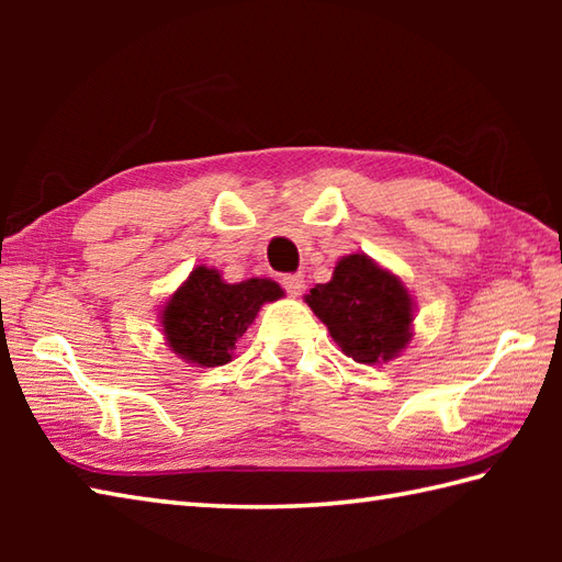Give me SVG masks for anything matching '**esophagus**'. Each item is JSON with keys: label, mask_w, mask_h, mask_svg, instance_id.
<instances>
[{"label": "esophagus", "mask_w": 562, "mask_h": 562, "mask_svg": "<svg viewBox=\"0 0 562 562\" xmlns=\"http://www.w3.org/2000/svg\"><path fill=\"white\" fill-rule=\"evenodd\" d=\"M282 288L288 290L290 296H300L304 292V274H284Z\"/></svg>", "instance_id": "obj_1"}]
</instances>
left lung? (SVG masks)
I'll list each match as a JSON object with an SVG mask.
<instances>
[{
  "instance_id": "obj_1",
  "label": "left lung",
  "mask_w": 562,
  "mask_h": 562,
  "mask_svg": "<svg viewBox=\"0 0 562 562\" xmlns=\"http://www.w3.org/2000/svg\"><path fill=\"white\" fill-rule=\"evenodd\" d=\"M304 302L355 362H389L413 338V296L364 254L340 258L330 282L316 284Z\"/></svg>"
}]
</instances>
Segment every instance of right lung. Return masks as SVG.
Returning <instances> with one entry per match:
<instances>
[{"mask_svg":"<svg viewBox=\"0 0 562 562\" xmlns=\"http://www.w3.org/2000/svg\"><path fill=\"white\" fill-rule=\"evenodd\" d=\"M282 288L268 278L229 284L220 270L198 266L161 308L169 348L195 367L232 362L238 338L254 324L260 306L278 302Z\"/></svg>","mask_w":562,"mask_h":562,"instance_id":"obj_1","label":"right lung"}]
</instances>
